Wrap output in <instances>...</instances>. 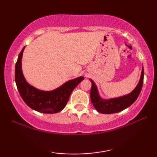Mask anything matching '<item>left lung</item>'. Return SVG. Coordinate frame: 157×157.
Returning <instances> with one entry per match:
<instances>
[{
    "label": "left lung",
    "instance_id": "1",
    "mask_svg": "<svg viewBox=\"0 0 157 157\" xmlns=\"http://www.w3.org/2000/svg\"><path fill=\"white\" fill-rule=\"evenodd\" d=\"M144 72L143 68L138 85L136 86V87L135 88L132 93L128 94V95L121 96V97L111 98V99L109 100H104L100 98L95 83L90 79L92 83L90 97H91V101L94 108L99 113H105V114L117 113L128 108L137 99L139 94L141 93L144 83Z\"/></svg>",
    "mask_w": 157,
    "mask_h": 157
}]
</instances>
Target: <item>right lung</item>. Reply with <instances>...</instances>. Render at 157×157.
Here are the masks:
<instances>
[{
    "instance_id": "1",
    "label": "right lung",
    "mask_w": 157,
    "mask_h": 157,
    "mask_svg": "<svg viewBox=\"0 0 157 157\" xmlns=\"http://www.w3.org/2000/svg\"><path fill=\"white\" fill-rule=\"evenodd\" d=\"M25 47L19 53L15 68V80L18 92L24 102L33 110L45 113H55L66 106L71 94L84 78L78 77L68 81L58 89L51 91L38 90L29 84L21 69V59Z\"/></svg>"
}]
</instances>
